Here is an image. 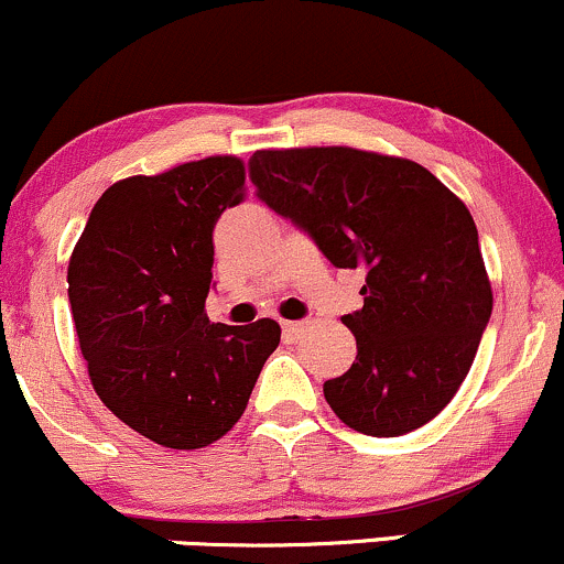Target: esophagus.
<instances>
[{
	"instance_id": "esophagus-1",
	"label": "esophagus",
	"mask_w": 564,
	"mask_h": 564,
	"mask_svg": "<svg viewBox=\"0 0 564 564\" xmlns=\"http://www.w3.org/2000/svg\"><path fill=\"white\" fill-rule=\"evenodd\" d=\"M307 321H286V324H283V334H286L289 339H300L302 334L307 332Z\"/></svg>"
}]
</instances>
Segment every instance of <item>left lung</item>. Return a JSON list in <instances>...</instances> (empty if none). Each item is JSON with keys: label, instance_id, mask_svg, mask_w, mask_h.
I'll return each instance as SVG.
<instances>
[{"label": "left lung", "instance_id": "left-lung-1", "mask_svg": "<svg viewBox=\"0 0 564 564\" xmlns=\"http://www.w3.org/2000/svg\"><path fill=\"white\" fill-rule=\"evenodd\" d=\"M257 197L311 235L334 268H361L364 307L343 315L358 356L324 382L329 406L367 436L436 417L466 380L492 289L463 200L404 158L311 147L249 160Z\"/></svg>", "mask_w": 564, "mask_h": 564}]
</instances>
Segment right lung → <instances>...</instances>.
<instances>
[{"mask_svg": "<svg viewBox=\"0 0 564 564\" xmlns=\"http://www.w3.org/2000/svg\"><path fill=\"white\" fill-rule=\"evenodd\" d=\"M238 158L131 176L98 197L69 259V302L98 399L141 436L200 449L243 414L281 326L212 324L214 227L243 197Z\"/></svg>", "mask_w": 564, "mask_h": 564, "instance_id": "add662e5", "label": "right lung"}]
</instances>
